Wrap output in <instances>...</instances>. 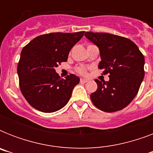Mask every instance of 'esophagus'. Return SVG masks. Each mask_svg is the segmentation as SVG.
<instances>
[{
	"instance_id": "esophagus-1",
	"label": "esophagus",
	"mask_w": 153,
	"mask_h": 153,
	"mask_svg": "<svg viewBox=\"0 0 153 153\" xmlns=\"http://www.w3.org/2000/svg\"><path fill=\"white\" fill-rule=\"evenodd\" d=\"M88 82L87 79H80V82H82V83H86V82Z\"/></svg>"
}]
</instances>
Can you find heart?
<instances>
[{"mask_svg": "<svg viewBox=\"0 0 153 153\" xmlns=\"http://www.w3.org/2000/svg\"><path fill=\"white\" fill-rule=\"evenodd\" d=\"M74 71L76 73H78L80 75H82V76H85L87 74V68L84 67H77L74 68Z\"/></svg>", "mask_w": 153, "mask_h": 153, "instance_id": "heart-1", "label": "heart"}]
</instances>
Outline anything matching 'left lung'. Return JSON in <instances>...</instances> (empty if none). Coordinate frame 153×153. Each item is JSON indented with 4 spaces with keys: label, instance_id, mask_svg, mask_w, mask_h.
Here are the masks:
<instances>
[{
    "label": "left lung",
    "instance_id": "obj_1",
    "mask_svg": "<svg viewBox=\"0 0 153 153\" xmlns=\"http://www.w3.org/2000/svg\"><path fill=\"white\" fill-rule=\"evenodd\" d=\"M85 36L99 48L98 68L109 74L108 82L95 79L98 89L91 94L93 104L104 112L124 109L135 98L145 76V58L128 38L103 32H86Z\"/></svg>",
    "mask_w": 153,
    "mask_h": 153
}]
</instances>
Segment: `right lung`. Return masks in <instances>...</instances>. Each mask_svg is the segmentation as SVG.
Returning <instances> with one entry per match:
<instances>
[{
	"label": "right lung",
	"mask_w": 153,
	"mask_h": 153,
	"mask_svg": "<svg viewBox=\"0 0 153 153\" xmlns=\"http://www.w3.org/2000/svg\"><path fill=\"white\" fill-rule=\"evenodd\" d=\"M84 32L41 35L24 47L17 65L19 85L33 108L52 113L67 104L79 78L71 74L66 79H60L55 68L67 61L71 49Z\"/></svg>",
	"instance_id": "add662e5"
}]
</instances>
